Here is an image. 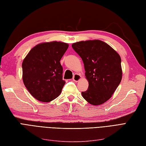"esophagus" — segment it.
Here are the masks:
<instances>
[{"label": "esophagus", "instance_id": "34e87169", "mask_svg": "<svg viewBox=\"0 0 146 146\" xmlns=\"http://www.w3.org/2000/svg\"><path fill=\"white\" fill-rule=\"evenodd\" d=\"M82 79V77L80 75H79V74H75V75L74 76V77H73V80L75 81V82H79L80 79Z\"/></svg>", "mask_w": 146, "mask_h": 146}]
</instances>
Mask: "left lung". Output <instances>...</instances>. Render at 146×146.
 I'll list each match as a JSON object with an SVG mask.
<instances>
[{
  "label": "left lung",
  "instance_id": "1",
  "mask_svg": "<svg viewBox=\"0 0 146 146\" xmlns=\"http://www.w3.org/2000/svg\"><path fill=\"white\" fill-rule=\"evenodd\" d=\"M72 47L82 58L88 82L83 98L92 105H100L112 97L122 79L121 57L114 49L99 40L74 42Z\"/></svg>",
  "mask_w": 146,
  "mask_h": 146
}]
</instances>
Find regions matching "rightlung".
<instances>
[{"mask_svg":"<svg viewBox=\"0 0 146 146\" xmlns=\"http://www.w3.org/2000/svg\"><path fill=\"white\" fill-rule=\"evenodd\" d=\"M69 44L44 42L32 48L22 62V79L30 94L38 101L49 102L61 94L62 80L60 63Z\"/></svg>","mask_w":146,"mask_h":146,"instance_id":"obj_1","label":"right lung"}]
</instances>
